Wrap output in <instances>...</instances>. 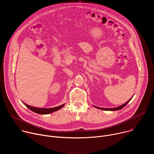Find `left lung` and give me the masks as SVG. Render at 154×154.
I'll return each mask as SVG.
<instances>
[{
  "label": "left lung",
  "instance_id": "1",
  "mask_svg": "<svg viewBox=\"0 0 154 154\" xmlns=\"http://www.w3.org/2000/svg\"><path fill=\"white\" fill-rule=\"evenodd\" d=\"M133 97V96L131 97L127 102H125V103L122 104V105H120L119 106H117V107H115V108H100V107H98V106H94V107L97 108H99V109H103V110H106V111H116V110H119V109H121L122 108H123L130 101V100L131 99V98Z\"/></svg>",
  "mask_w": 154,
  "mask_h": 154
}]
</instances>
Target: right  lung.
Masks as SVG:
<instances>
[{
	"mask_svg": "<svg viewBox=\"0 0 154 154\" xmlns=\"http://www.w3.org/2000/svg\"><path fill=\"white\" fill-rule=\"evenodd\" d=\"M24 103V102H23ZM24 104L29 108L30 109V110H32V112L38 113V114H41V115H47V114H49L51 113H53L54 112H56L58 109H60V108H61L62 107L64 106V104H63L61 105H60L58 106H56L54 108H37V107H34V106H30L29 105H27L26 103H24Z\"/></svg>",
	"mask_w": 154,
	"mask_h": 154,
	"instance_id": "1",
	"label": "right lung"
}]
</instances>
